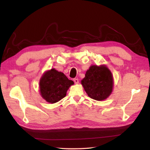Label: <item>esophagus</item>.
Wrapping results in <instances>:
<instances>
[{"label":"esophagus","instance_id":"obj_1","mask_svg":"<svg viewBox=\"0 0 150 150\" xmlns=\"http://www.w3.org/2000/svg\"><path fill=\"white\" fill-rule=\"evenodd\" d=\"M73 81H74L75 84H76L79 83V79H73Z\"/></svg>","mask_w":150,"mask_h":150}]
</instances>
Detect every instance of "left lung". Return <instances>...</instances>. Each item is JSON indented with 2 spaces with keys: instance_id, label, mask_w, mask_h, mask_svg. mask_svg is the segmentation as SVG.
<instances>
[{
  "instance_id": "left-lung-1",
  "label": "left lung",
  "mask_w": 150,
  "mask_h": 150,
  "mask_svg": "<svg viewBox=\"0 0 150 150\" xmlns=\"http://www.w3.org/2000/svg\"><path fill=\"white\" fill-rule=\"evenodd\" d=\"M81 84L90 98L98 101L105 100L113 90L112 73L105 65H92L87 70Z\"/></svg>"
}]
</instances>
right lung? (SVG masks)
Wrapping results in <instances>:
<instances>
[{"mask_svg":"<svg viewBox=\"0 0 150 150\" xmlns=\"http://www.w3.org/2000/svg\"><path fill=\"white\" fill-rule=\"evenodd\" d=\"M74 82L69 80L63 73L55 69L46 71L39 82L41 96L49 103L59 102L66 95V92Z\"/></svg>","mask_w":150,"mask_h":150,"instance_id":"right-lung-1","label":"right lung"}]
</instances>
